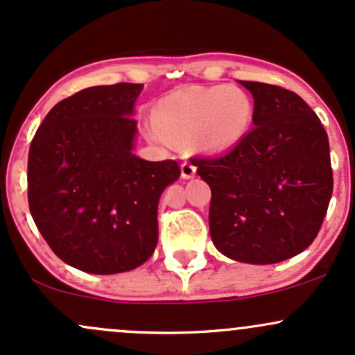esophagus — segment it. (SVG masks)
<instances>
[{"mask_svg": "<svg viewBox=\"0 0 355 355\" xmlns=\"http://www.w3.org/2000/svg\"><path fill=\"white\" fill-rule=\"evenodd\" d=\"M194 174H196V166H194L193 162L189 161H184L181 164V176L184 179H189L193 178Z\"/></svg>", "mask_w": 355, "mask_h": 355, "instance_id": "34e87169", "label": "esophagus"}]
</instances>
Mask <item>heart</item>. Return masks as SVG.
Returning <instances> with one entry per match:
<instances>
[{
	"label": "heart",
	"mask_w": 355,
	"mask_h": 355,
	"mask_svg": "<svg viewBox=\"0 0 355 355\" xmlns=\"http://www.w3.org/2000/svg\"><path fill=\"white\" fill-rule=\"evenodd\" d=\"M154 140L169 146L191 140L201 150H227L245 139L254 121V103L240 87H182L159 101Z\"/></svg>",
	"instance_id": "obj_1"
}]
</instances>
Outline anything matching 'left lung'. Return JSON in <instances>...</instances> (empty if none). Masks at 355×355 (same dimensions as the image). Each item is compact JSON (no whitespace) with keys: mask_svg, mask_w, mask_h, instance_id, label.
Returning <instances> with one entry per match:
<instances>
[{"mask_svg":"<svg viewBox=\"0 0 355 355\" xmlns=\"http://www.w3.org/2000/svg\"><path fill=\"white\" fill-rule=\"evenodd\" d=\"M254 96V128L234 148L193 157L211 189L209 235L227 257L276 264L316 239L329 208V137L296 93L240 81Z\"/></svg>","mask_w":355,"mask_h":355,"instance_id":"left-lung-1","label":"left lung"}]
</instances>
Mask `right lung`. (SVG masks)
<instances>
[{"instance_id": "add662e5", "label": "right lung", "mask_w": 355, "mask_h": 355, "mask_svg": "<svg viewBox=\"0 0 355 355\" xmlns=\"http://www.w3.org/2000/svg\"><path fill=\"white\" fill-rule=\"evenodd\" d=\"M144 85L93 86L59 101L30 144L28 207L54 254L91 274L132 270L154 254L157 205L176 161L133 154Z\"/></svg>"}]
</instances>
